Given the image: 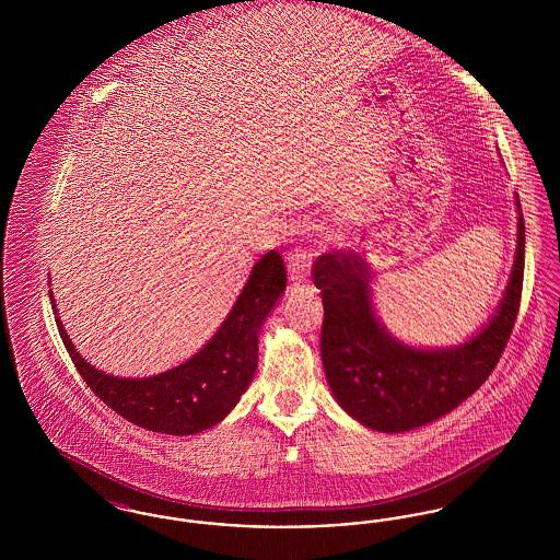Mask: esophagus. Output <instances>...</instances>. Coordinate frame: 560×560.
Instances as JSON below:
<instances>
[{"label": "esophagus", "mask_w": 560, "mask_h": 560, "mask_svg": "<svg viewBox=\"0 0 560 560\" xmlns=\"http://www.w3.org/2000/svg\"><path fill=\"white\" fill-rule=\"evenodd\" d=\"M311 260H313V254L302 247H293L292 252L288 254V272H290L293 283H302L308 279Z\"/></svg>", "instance_id": "1"}]
</instances>
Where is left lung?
Segmentation results:
<instances>
[{
	"instance_id": "8db88e82",
	"label": "left lung",
	"mask_w": 560,
	"mask_h": 560,
	"mask_svg": "<svg viewBox=\"0 0 560 560\" xmlns=\"http://www.w3.org/2000/svg\"><path fill=\"white\" fill-rule=\"evenodd\" d=\"M521 208V203H518ZM525 222L506 295L489 325L470 342L422 350L390 338L375 319L370 270L354 252H325L313 265L323 298L320 359L334 397L361 424L405 432L450 413L479 390L504 354L521 308Z\"/></svg>"
}]
</instances>
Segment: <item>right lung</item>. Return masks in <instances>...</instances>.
Listing matches in <instances>:
<instances>
[{"label": "right lung", "mask_w": 560, "mask_h": 560, "mask_svg": "<svg viewBox=\"0 0 560 560\" xmlns=\"http://www.w3.org/2000/svg\"><path fill=\"white\" fill-rule=\"evenodd\" d=\"M285 283L283 258L270 249L254 265L231 315L212 340L176 370L144 380L94 370L75 352L58 317L56 327L81 380L115 413L153 432L195 434L218 424L245 393L258 365V329ZM52 308L56 313V304Z\"/></svg>", "instance_id": "add662e5"}]
</instances>
